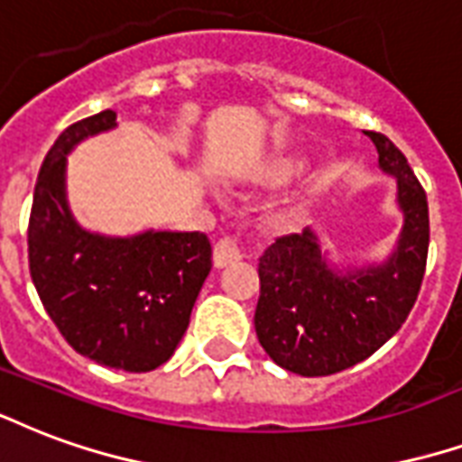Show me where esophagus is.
Instances as JSON below:
<instances>
[{"instance_id":"obj_1","label":"esophagus","mask_w":462,"mask_h":462,"mask_svg":"<svg viewBox=\"0 0 462 462\" xmlns=\"http://www.w3.org/2000/svg\"><path fill=\"white\" fill-rule=\"evenodd\" d=\"M240 259H242V249L232 235H225V237H220V240L215 242L213 262L217 269H222V266H227V264H235V262H240Z\"/></svg>"}]
</instances>
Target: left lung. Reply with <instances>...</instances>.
I'll use <instances>...</instances> for the list:
<instances>
[{
    "instance_id": "left-lung-1",
    "label": "left lung",
    "mask_w": 462,
    "mask_h": 462,
    "mask_svg": "<svg viewBox=\"0 0 462 462\" xmlns=\"http://www.w3.org/2000/svg\"><path fill=\"white\" fill-rule=\"evenodd\" d=\"M367 136L399 186L404 232L394 257L379 269L336 274L309 230L276 237L259 257V343L276 365L303 377H328L367 360L404 326L421 291L431 235L426 190L389 136Z\"/></svg>"
}]
</instances>
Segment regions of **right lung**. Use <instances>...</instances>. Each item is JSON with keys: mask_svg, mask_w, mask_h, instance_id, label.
<instances>
[{"mask_svg": "<svg viewBox=\"0 0 462 462\" xmlns=\"http://www.w3.org/2000/svg\"><path fill=\"white\" fill-rule=\"evenodd\" d=\"M105 109L58 136L41 163L29 217V272L43 309L75 353L125 372L171 360L213 269L203 232H146L105 240L80 230L63 193L66 153L115 126Z\"/></svg>", "mask_w": 462, "mask_h": 462, "instance_id": "right-lung-1", "label": "right lung"}]
</instances>
